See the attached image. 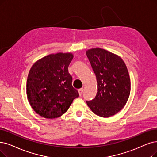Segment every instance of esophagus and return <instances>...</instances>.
Listing matches in <instances>:
<instances>
[{
	"mask_svg": "<svg viewBox=\"0 0 157 157\" xmlns=\"http://www.w3.org/2000/svg\"><path fill=\"white\" fill-rule=\"evenodd\" d=\"M83 92H84V89H83V88H80V89L78 90V93H79V95H80V96L82 95Z\"/></svg>",
	"mask_w": 157,
	"mask_h": 157,
	"instance_id": "1",
	"label": "esophagus"
}]
</instances>
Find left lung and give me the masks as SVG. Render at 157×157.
<instances>
[{
    "label": "left lung",
    "mask_w": 157,
    "mask_h": 157,
    "mask_svg": "<svg viewBox=\"0 0 157 157\" xmlns=\"http://www.w3.org/2000/svg\"><path fill=\"white\" fill-rule=\"evenodd\" d=\"M86 55L97 81V95L86 103L98 116L114 115L124 107L130 94L127 67L120 57L101 48L87 50Z\"/></svg>",
    "instance_id": "1"
}]
</instances>
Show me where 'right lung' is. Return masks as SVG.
Instances as JSON below:
<instances>
[{
	"label": "right lung",
	"mask_w": 157,
	"mask_h": 157,
	"mask_svg": "<svg viewBox=\"0 0 157 157\" xmlns=\"http://www.w3.org/2000/svg\"><path fill=\"white\" fill-rule=\"evenodd\" d=\"M73 58L69 53L52 54L31 67L27 80V97L31 107L41 117L51 119L60 117L78 97L68 72Z\"/></svg>",
	"instance_id": "add662e5"
}]
</instances>
